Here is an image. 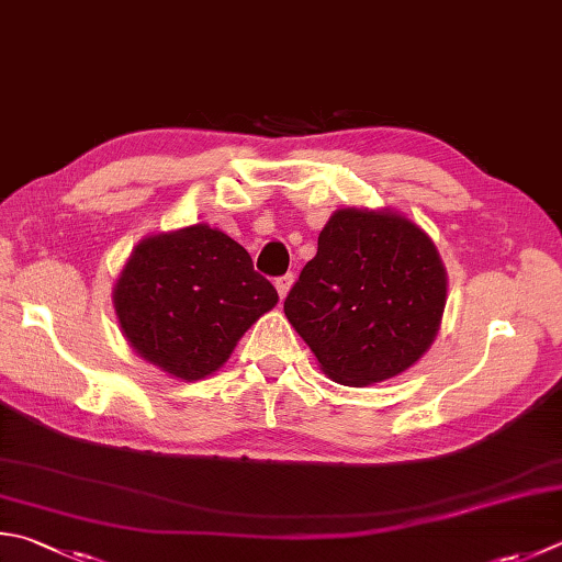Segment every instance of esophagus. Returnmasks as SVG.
Wrapping results in <instances>:
<instances>
[{
    "instance_id": "1",
    "label": "esophagus",
    "mask_w": 562,
    "mask_h": 562,
    "mask_svg": "<svg viewBox=\"0 0 562 562\" xmlns=\"http://www.w3.org/2000/svg\"><path fill=\"white\" fill-rule=\"evenodd\" d=\"M291 283H293V277H291V273H285V277H279L277 281H273V285H277V291H279V295H281V301L285 299V293H289Z\"/></svg>"
}]
</instances>
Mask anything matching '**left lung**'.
<instances>
[{"label":"left lung","mask_w":562,"mask_h":562,"mask_svg":"<svg viewBox=\"0 0 562 562\" xmlns=\"http://www.w3.org/2000/svg\"><path fill=\"white\" fill-rule=\"evenodd\" d=\"M448 273L432 239L391 210L342 207L317 237L283 313L337 384L369 386L428 352Z\"/></svg>","instance_id":"8db88e82"}]
</instances>
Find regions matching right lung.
<instances>
[{
  "label": "right lung",
  "mask_w": 562,
  "mask_h": 562,
  "mask_svg": "<svg viewBox=\"0 0 562 562\" xmlns=\"http://www.w3.org/2000/svg\"><path fill=\"white\" fill-rule=\"evenodd\" d=\"M112 301L136 355L195 381L227 362L279 293L254 271L245 247L215 227L193 225L142 239Z\"/></svg>",
  "instance_id": "add662e5"
}]
</instances>
